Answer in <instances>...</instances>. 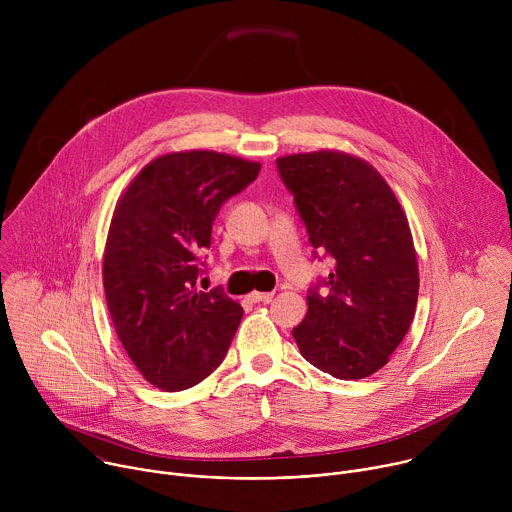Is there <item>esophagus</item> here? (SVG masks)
<instances>
[{
	"label": "esophagus",
	"instance_id": "obj_1",
	"mask_svg": "<svg viewBox=\"0 0 512 512\" xmlns=\"http://www.w3.org/2000/svg\"><path fill=\"white\" fill-rule=\"evenodd\" d=\"M271 298H273V294H271V291H263V294H261V291H253V294L249 296V300L251 302H271Z\"/></svg>",
	"mask_w": 512,
	"mask_h": 512
}]
</instances>
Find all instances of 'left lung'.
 <instances>
[{"label":"left lung","mask_w":512,"mask_h":512,"mask_svg":"<svg viewBox=\"0 0 512 512\" xmlns=\"http://www.w3.org/2000/svg\"><path fill=\"white\" fill-rule=\"evenodd\" d=\"M275 164L314 259L334 263L308 287V314L291 334L322 373L369 377L385 367L415 316L419 271L403 208L371 164L348 154L322 150Z\"/></svg>","instance_id":"8db88e82"}]
</instances>
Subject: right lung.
Wrapping results in <instances>:
<instances>
[{
    "label": "right lung",
    "instance_id": "add662e5",
    "mask_svg": "<svg viewBox=\"0 0 512 512\" xmlns=\"http://www.w3.org/2000/svg\"><path fill=\"white\" fill-rule=\"evenodd\" d=\"M261 164L216 152L168 154L129 184L107 237L103 283L117 336L158 389L184 391L227 356L243 308L223 289H196L212 223Z\"/></svg>",
    "mask_w": 512,
    "mask_h": 512
}]
</instances>
